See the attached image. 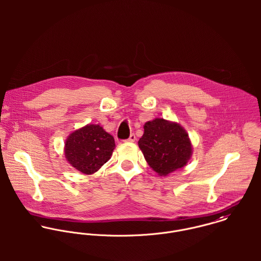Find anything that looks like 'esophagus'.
I'll list each match as a JSON object with an SVG mask.
<instances>
[{
    "label": "esophagus",
    "mask_w": 261,
    "mask_h": 261,
    "mask_svg": "<svg viewBox=\"0 0 261 261\" xmlns=\"http://www.w3.org/2000/svg\"><path fill=\"white\" fill-rule=\"evenodd\" d=\"M136 141V136H135V134H132L130 136H129V138L127 139V140H125V142H127V143H134Z\"/></svg>",
    "instance_id": "1"
}]
</instances>
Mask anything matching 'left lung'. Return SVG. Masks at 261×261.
Returning <instances> with one entry per match:
<instances>
[{
	"mask_svg": "<svg viewBox=\"0 0 261 261\" xmlns=\"http://www.w3.org/2000/svg\"><path fill=\"white\" fill-rule=\"evenodd\" d=\"M139 141L146 161L161 176L186 166L192 147L186 132L178 124L163 118L148 121Z\"/></svg>",
	"mask_w": 261,
	"mask_h": 261,
	"instance_id": "8db88e82",
	"label": "left lung"
}]
</instances>
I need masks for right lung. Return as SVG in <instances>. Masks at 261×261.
<instances>
[{"label":"right lung","mask_w":261,"mask_h":261,"mask_svg":"<svg viewBox=\"0 0 261 261\" xmlns=\"http://www.w3.org/2000/svg\"><path fill=\"white\" fill-rule=\"evenodd\" d=\"M114 147L112 135L98 124H88L68 137L65 156L76 170L90 175L111 159Z\"/></svg>","instance_id":"right-lung-1"}]
</instances>
